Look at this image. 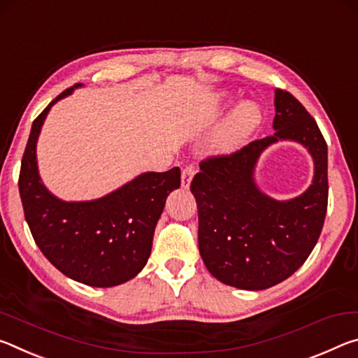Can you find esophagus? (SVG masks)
Masks as SVG:
<instances>
[{
    "instance_id": "obj_1",
    "label": "esophagus",
    "mask_w": 358,
    "mask_h": 358,
    "mask_svg": "<svg viewBox=\"0 0 358 358\" xmlns=\"http://www.w3.org/2000/svg\"><path fill=\"white\" fill-rule=\"evenodd\" d=\"M195 173H196V169H195V166H192V165L185 166L182 169V176H180V179H182V187H184V189H189Z\"/></svg>"
}]
</instances>
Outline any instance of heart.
<instances>
[{"label":"heart","instance_id":"obj_1","mask_svg":"<svg viewBox=\"0 0 358 358\" xmlns=\"http://www.w3.org/2000/svg\"><path fill=\"white\" fill-rule=\"evenodd\" d=\"M233 101V96L225 92H220L214 96V106L219 109L227 108ZM260 109L254 103L244 101L238 104L228 115L224 127L219 131V145L224 149L236 148L239 143L249 136L260 124Z\"/></svg>","mask_w":358,"mask_h":358}]
</instances>
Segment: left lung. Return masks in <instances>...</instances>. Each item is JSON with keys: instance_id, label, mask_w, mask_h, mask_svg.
I'll use <instances>...</instances> for the list:
<instances>
[{"instance_id": "8db88e82", "label": "left lung", "mask_w": 358, "mask_h": 358, "mask_svg": "<svg viewBox=\"0 0 358 358\" xmlns=\"http://www.w3.org/2000/svg\"><path fill=\"white\" fill-rule=\"evenodd\" d=\"M274 113V134L201 162L190 185L204 265L220 282L243 290H265L290 278L313 252L327 214L328 154L317 124L279 89ZM282 140L303 145L315 162L312 185L289 201L266 196L255 179L262 152Z\"/></svg>"}]
</instances>
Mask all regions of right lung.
Segmentation results:
<instances>
[{
    "mask_svg": "<svg viewBox=\"0 0 358 358\" xmlns=\"http://www.w3.org/2000/svg\"><path fill=\"white\" fill-rule=\"evenodd\" d=\"M79 87L64 90L33 122L19 190L27 224L45 259L80 284L114 287L136 278L148 263L166 198L180 187V169L141 173L95 200L64 201L55 196L41 179L36 145L52 106Z\"/></svg>",
    "mask_w": 358,
    "mask_h": 358,
    "instance_id": "obj_1",
    "label": "right lung"
}]
</instances>
